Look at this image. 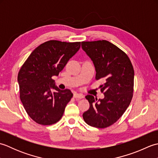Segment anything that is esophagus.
I'll use <instances>...</instances> for the list:
<instances>
[{"label": "esophagus", "instance_id": "esophagus-1", "mask_svg": "<svg viewBox=\"0 0 158 158\" xmlns=\"http://www.w3.org/2000/svg\"><path fill=\"white\" fill-rule=\"evenodd\" d=\"M74 98H83L84 96H83L82 94H78V93H75L73 94Z\"/></svg>", "mask_w": 158, "mask_h": 158}]
</instances>
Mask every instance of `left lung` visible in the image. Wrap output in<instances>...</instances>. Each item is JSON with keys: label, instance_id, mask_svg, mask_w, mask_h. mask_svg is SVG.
I'll return each mask as SVG.
<instances>
[{"label": "left lung", "instance_id": "1", "mask_svg": "<svg viewBox=\"0 0 158 158\" xmlns=\"http://www.w3.org/2000/svg\"><path fill=\"white\" fill-rule=\"evenodd\" d=\"M81 48L93 62L96 79L105 81L100 86L105 98L85 96L90 107L83 118L89 126L104 128L116 122L128 107L133 94L134 69L128 56L105 40L83 41Z\"/></svg>", "mask_w": 158, "mask_h": 158}]
</instances>
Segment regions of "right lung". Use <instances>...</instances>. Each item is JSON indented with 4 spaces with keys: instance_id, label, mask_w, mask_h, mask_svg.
I'll return each instance as SVG.
<instances>
[{
    "instance_id": "add662e5",
    "label": "right lung",
    "mask_w": 158,
    "mask_h": 158,
    "mask_svg": "<svg viewBox=\"0 0 158 158\" xmlns=\"http://www.w3.org/2000/svg\"><path fill=\"white\" fill-rule=\"evenodd\" d=\"M81 42L56 40L38 46L20 69L18 81L20 99L31 118L41 125H52L61 119L71 98L70 90L60 89L53 76H58Z\"/></svg>"
}]
</instances>
